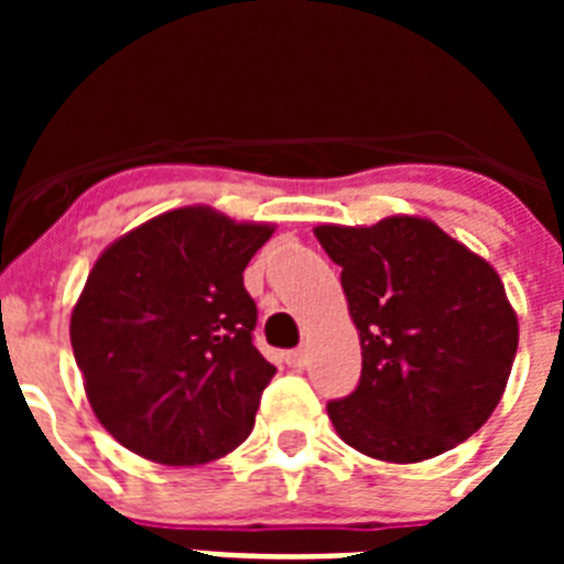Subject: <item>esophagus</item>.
<instances>
[{
  "mask_svg": "<svg viewBox=\"0 0 564 564\" xmlns=\"http://www.w3.org/2000/svg\"><path fill=\"white\" fill-rule=\"evenodd\" d=\"M285 361H288V367H305L307 352L305 350H291V352H285Z\"/></svg>",
  "mask_w": 564,
  "mask_h": 564,
  "instance_id": "obj_1",
  "label": "esophagus"
}]
</instances>
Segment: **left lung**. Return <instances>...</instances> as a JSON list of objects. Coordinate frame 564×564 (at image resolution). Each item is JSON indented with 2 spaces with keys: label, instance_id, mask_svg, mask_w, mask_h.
I'll list each match as a JSON object with an SVG mask.
<instances>
[{
  "label": "left lung",
  "instance_id": "obj_1",
  "mask_svg": "<svg viewBox=\"0 0 564 564\" xmlns=\"http://www.w3.org/2000/svg\"><path fill=\"white\" fill-rule=\"evenodd\" d=\"M361 338L356 392L327 403L347 446L383 463L455 449L506 392L520 325L486 259L426 217L316 226Z\"/></svg>",
  "mask_w": 564,
  "mask_h": 564
}]
</instances>
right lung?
Here are the masks:
<instances>
[{"label": "right lung", "mask_w": 564, "mask_h": 564, "mask_svg": "<svg viewBox=\"0 0 564 564\" xmlns=\"http://www.w3.org/2000/svg\"><path fill=\"white\" fill-rule=\"evenodd\" d=\"M276 226L217 208L158 214L104 248L69 316L104 430L163 466L217 460L253 430L276 367L251 341L242 271Z\"/></svg>", "instance_id": "right-lung-1"}]
</instances>
